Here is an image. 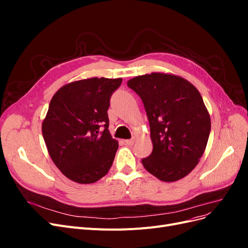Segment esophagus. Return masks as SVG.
Returning a JSON list of instances; mask_svg holds the SVG:
<instances>
[{"mask_svg":"<svg viewBox=\"0 0 248 248\" xmlns=\"http://www.w3.org/2000/svg\"><path fill=\"white\" fill-rule=\"evenodd\" d=\"M125 144L128 145V146H132L133 145V140H126Z\"/></svg>","mask_w":248,"mask_h":248,"instance_id":"obj_1","label":"esophagus"}]
</instances>
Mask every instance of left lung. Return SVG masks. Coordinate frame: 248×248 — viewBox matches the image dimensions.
Segmentation results:
<instances>
[{
  "instance_id": "obj_1",
  "label": "left lung",
  "mask_w": 248,
  "mask_h": 248,
  "mask_svg": "<svg viewBox=\"0 0 248 248\" xmlns=\"http://www.w3.org/2000/svg\"><path fill=\"white\" fill-rule=\"evenodd\" d=\"M144 103L153 142L141 159L164 182L182 179L197 167L211 131L209 112L197 88L176 76L151 73L127 81Z\"/></svg>"
}]
</instances>
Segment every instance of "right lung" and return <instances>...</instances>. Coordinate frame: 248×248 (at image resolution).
I'll return each mask as SVG.
<instances>
[{
    "label": "right lung",
    "instance_id": "right-lung-1",
    "mask_svg": "<svg viewBox=\"0 0 248 248\" xmlns=\"http://www.w3.org/2000/svg\"><path fill=\"white\" fill-rule=\"evenodd\" d=\"M122 78H88L62 87L52 97L42 136L57 168L89 184L108 174L118 150L108 131L110 97Z\"/></svg>",
    "mask_w": 248,
    "mask_h": 248
}]
</instances>
